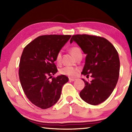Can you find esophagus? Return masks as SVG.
Listing matches in <instances>:
<instances>
[{
    "mask_svg": "<svg viewBox=\"0 0 132 132\" xmlns=\"http://www.w3.org/2000/svg\"><path fill=\"white\" fill-rule=\"evenodd\" d=\"M75 79H73V78H69V81H70V82H74V81H75Z\"/></svg>",
    "mask_w": 132,
    "mask_h": 132,
    "instance_id": "34e87169",
    "label": "esophagus"
}]
</instances>
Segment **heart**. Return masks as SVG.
Here are the masks:
<instances>
[{
  "label": "heart",
  "instance_id": "1",
  "mask_svg": "<svg viewBox=\"0 0 132 132\" xmlns=\"http://www.w3.org/2000/svg\"><path fill=\"white\" fill-rule=\"evenodd\" d=\"M70 52L71 54L73 55L74 57L75 58H77L79 56L82 55V52L80 49V48L77 46H73L71 47L70 49ZM61 56L62 53L61 52H59L55 57V62L56 63L59 64L61 62ZM78 71H79V69L77 68H74L72 67H64V68L60 70V73L61 74H63L64 75H67V76L70 77H75L77 76Z\"/></svg>",
  "mask_w": 132,
  "mask_h": 132
}]
</instances>
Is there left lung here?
Segmentation results:
<instances>
[{
  "instance_id": "8db88e82",
  "label": "left lung",
  "mask_w": 132,
  "mask_h": 132,
  "mask_svg": "<svg viewBox=\"0 0 132 132\" xmlns=\"http://www.w3.org/2000/svg\"><path fill=\"white\" fill-rule=\"evenodd\" d=\"M74 41L86 54L82 74H92L89 82L82 79L85 86L80 92L82 99L96 105L104 102L112 93L119 79L120 60L115 47L106 39L87 35L72 36Z\"/></svg>"
}]
</instances>
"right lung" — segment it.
<instances>
[{
	"instance_id": "add662e5",
	"label": "right lung",
	"mask_w": 132,
	"mask_h": 132,
	"mask_svg": "<svg viewBox=\"0 0 132 132\" xmlns=\"http://www.w3.org/2000/svg\"><path fill=\"white\" fill-rule=\"evenodd\" d=\"M70 35L39 36L23 50L19 64V79L25 94L38 107L47 109L60 99L63 86L69 81L64 75L49 78L57 73L54 62L57 53Z\"/></svg>"
}]
</instances>
